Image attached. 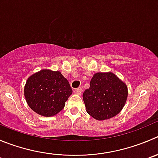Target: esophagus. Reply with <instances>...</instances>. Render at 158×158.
<instances>
[{
  "label": "esophagus",
  "mask_w": 158,
  "mask_h": 158,
  "mask_svg": "<svg viewBox=\"0 0 158 158\" xmlns=\"http://www.w3.org/2000/svg\"><path fill=\"white\" fill-rule=\"evenodd\" d=\"M75 92L78 94H81L82 92V88H78L77 89H75Z\"/></svg>",
  "instance_id": "1"
}]
</instances>
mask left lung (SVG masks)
Masks as SVG:
<instances>
[{
  "label": "left lung",
  "mask_w": 158,
  "mask_h": 158,
  "mask_svg": "<svg viewBox=\"0 0 158 158\" xmlns=\"http://www.w3.org/2000/svg\"><path fill=\"white\" fill-rule=\"evenodd\" d=\"M127 87L112 73H97L90 87L83 93L86 111L98 120L108 119L123 109L127 101Z\"/></svg>",
  "instance_id": "1"
}]
</instances>
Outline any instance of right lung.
<instances>
[{
	"label": "right lung",
	"instance_id": "obj_1",
	"mask_svg": "<svg viewBox=\"0 0 158 158\" xmlns=\"http://www.w3.org/2000/svg\"><path fill=\"white\" fill-rule=\"evenodd\" d=\"M68 81L59 71L42 70L29 77L25 86L28 106L43 116H52L60 112L72 94Z\"/></svg>",
	"mask_w": 158,
	"mask_h": 158
}]
</instances>
